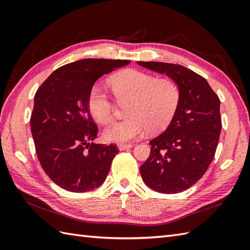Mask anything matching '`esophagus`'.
<instances>
[{"instance_id": "esophagus-1", "label": "esophagus", "mask_w": 250, "mask_h": 250, "mask_svg": "<svg viewBox=\"0 0 250 250\" xmlns=\"http://www.w3.org/2000/svg\"><path fill=\"white\" fill-rule=\"evenodd\" d=\"M133 145L132 144H119L118 145V148H119V150H126V149H129V148H131Z\"/></svg>"}]
</instances>
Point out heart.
I'll return each instance as SVG.
<instances>
[{
  "mask_svg": "<svg viewBox=\"0 0 250 250\" xmlns=\"http://www.w3.org/2000/svg\"><path fill=\"white\" fill-rule=\"evenodd\" d=\"M109 86L116 99L126 104V115L122 121L111 123L103 131L108 142L124 144L145 132L163 130L172 120L179 100V88L171 78L156 79L153 75L124 70L109 79ZM87 106L98 123H108L113 106L109 97L95 86L90 89Z\"/></svg>",
  "mask_w": 250,
  "mask_h": 250,
  "instance_id": "heart-1",
  "label": "heart"
}]
</instances>
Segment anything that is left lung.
Returning a JSON list of instances; mask_svg holds the SVG:
<instances>
[{
	"instance_id": "1",
	"label": "left lung",
	"mask_w": 250,
	"mask_h": 250,
	"mask_svg": "<svg viewBox=\"0 0 250 250\" xmlns=\"http://www.w3.org/2000/svg\"><path fill=\"white\" fill-rule=\"evenodd\" d=\"M137 63L166 74L179 88L178 104L168 128L149 142L150 155L140 168L142 178L156 192H183L203 176L215 156L222 127L220 100L206 79L183 65Z\"/></svg>"
}]
</instances>
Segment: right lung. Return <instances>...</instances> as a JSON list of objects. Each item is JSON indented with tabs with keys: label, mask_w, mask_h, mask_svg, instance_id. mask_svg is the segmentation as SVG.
<instances>
[{
	"label": "right lung",
	"mask_w": 250,
	"mask_h": 250,
	"mask_svg": "<svg viewBox=\"0 0 250 250\" xmlns=\"http://www.w3.org/2000/svg\"><path fill=\"white\" fill-rule=\"evenodd\" d=\"M130 60L81 59L53 72L37 89L31 132L43 171L60 188L82 193L106 179L117 147L93 143L98 128L87 99L95 82Z\"/></svg>",
	"instance_id": "obj_1"
}]
</instances>
